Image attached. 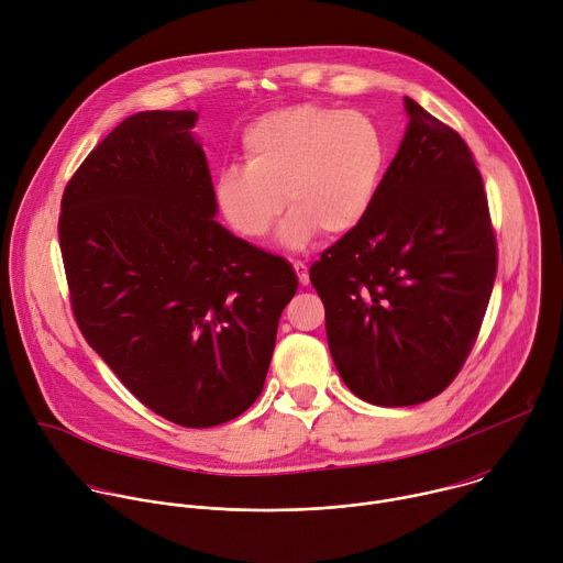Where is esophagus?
Listing matches in <instances>:
<instances>
[{
  "label": "esophagus",
  "mask_w": 563,
  "mask_h": 563,
  "mask_svg": "<svg viewBox=\"0 0 563 563\" xmlns=\"http://www.w3.org/2000/svg\"><path fill=\"white\" fill-rule=\"evenodd\" d=\"M294 272H296V276H298V283H300V285H307V283H309V267H307L305 263L296 261V263H294Z\"/></svg>",
  "instance_id": "esophagus-1"
}]
</instances>
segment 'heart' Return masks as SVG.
I'll return each instance as SVG.
<instances>
[{"label": "heart", "mask_w": 563, "mask_h": 563, "mask_svg": "<svg viewBox=\"0 0 563 563\" xmlns=\"http://www.w3.org/2000/svg\"><path fill=\"white\" fill-rule=\"evenodd\" d=\"M245 167L216 174L213 200L222 220L247 240L269 233L291 207L278 243L305 250L328 231L358 229L380 191L389 146L380 126L358 111L294 104L256 118L240 137Z\"/></svg>", "instance_id": "b5f03b06"}]
</instances>
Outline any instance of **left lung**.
<instances>
[{
    "label": "left lung",
    "mask_w": 563,
    "mask_h": 563,
    "mask_svg": "<svg viewBox=\"0 0 563 563\" xmlns=\"http://www.w3.org/2000/svg\"><path fill=\"white\" fill-rule=\"evenodd\" d=\"M404 104L410 122L374 209L309 269L341 378L383 408L423 404L452 383L497 276L467 144L412 98Z\"/></svg>",
    "instance_id": "left-lung-1"
}]
</instances>
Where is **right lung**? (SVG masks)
I'll return each mask as SVG.
<instances>
[{
    "mask_svg": "<svg viewBox=\"0 0 563 563\" xmlns=\"http://www.w3.org/2000/svg\"><path fill=\"white\" fill-rule=\"evenodd\" d=\"M196 111L118 124L66 185L59 247L87 343L155 415L213 428L261 396L291 265L218 220Z\"/></svg>",
    "mask_w": 563,
    "mask_h": 563,
    "instance_id": "1",
    "label": "right lung"
}]
</instances>
